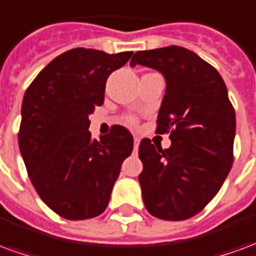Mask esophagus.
Here are the masks:
<instances>
[{
	"instance_id": "esophagus-1",
	"label": "esophagus",
	"mask_w": 256,
	"mask_h": 256,
	"mask_svg": "<svg viewBox=\"0 0 256 256\" xmlns=\"http://www.w3.org/2000/svg\"><path fill=\"white\" fill-rule=\"evenodd\" d=\"M140 145V138L137 137V136H134V150H137Z\"/></svg>"
}]
</instances>
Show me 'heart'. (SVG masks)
Here are the masks:
<instances>
[{"label": "heart", "mask_w": 256, "mask_h": 256, "mask_svg": "<svg viewBox=\"0 0 256 256\" xmlns=\"http://www.w3.org/2000/svg\"><path fill=\"white\" fill-rule=\"evenodd\" d=\"M128 122H130V123H134V122H136V120H134L133 118H128Z\"/></svg>", "instance_id": "b5f03b06"}]
</instances>
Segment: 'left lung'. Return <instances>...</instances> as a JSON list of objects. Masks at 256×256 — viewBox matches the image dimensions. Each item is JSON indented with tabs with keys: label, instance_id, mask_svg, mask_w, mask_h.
Returning a JSON list of instances; mask_svg holds the SVG:
<instances>
[{
	"label": "left lung",
	"instance_id": "1",
	"mask_svg": "<svg viewBox=\"0 0 256 256\" xmlns=\"http://www.w3.org/2000/svg\"><path fill=\"white\" fill-rule=\"evenodd\" d=\"M154 68L166 79L158 133H168L167 150L140 142L138 176L148 212L184 220L212 200L230 172L236 115L220 72L192 50L166 46L137 52L130 66Z\"/></svg>",
	"mask_w": 256,
	"mask_h": 256
}]
</instances>
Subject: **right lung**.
I'll use <instances>...</instances> for the list:
<instances>
[{
  "mask_svg": "<svg viewBox=\"0 0 256 256\" xmlns=\"http://www.w3.org/2000/svg\"><path fill=\"white\" fill-rule=\"evenodd\" d=\"M132 54L71 49L53 58L26 90L20 154L40 198L66 220L104 212L133 150V136L123 126H114L100 141L89 132V115L104 102L110 74Z\"/></svg>",
  "mask_w": 256,
  "mask_h": 256,
  "instance_id": "add662e5",
  "label": "right lung"
}]
</instances>
